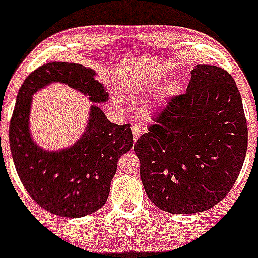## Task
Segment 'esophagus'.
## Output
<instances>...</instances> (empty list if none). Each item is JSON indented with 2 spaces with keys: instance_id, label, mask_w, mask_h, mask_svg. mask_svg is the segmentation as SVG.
I'll return each instance as SVG.
<instances>
[{
  "instance_id": "esophagus-1",
  "label": "esophagus",
  "mask_w": 258,
  "mask_h": 258,
  "mask_svg": "<svg viewBox=\"0 0 258 258\" xmlns=\"http://www.w3.org/2000/svg\"><path fill=\"white\" fill-rule=\"evenodd\" d=\"M131 130H132L133 139H135V142H136L139 136H141V133L143 132V128H142V127H139V125H137V123H132Z\"/></svg>"
}]
</instances>
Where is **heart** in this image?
<instances>
[{"mask_svg":"<svg viewBox=\"0 0 258 258\" xmlns=\"http://www.w3.org/2000/svg\"><path fill=\"white\" fill-rule=\"evenodd\" d=\"M144 95H145V90L142 88H133L132 90H126V91L123 92V96H125V97L131 99V101H135V102L141 101ZM115 105L116 107H119L120 105L119 102H115ZM144 116L145 117L149 116V109H145Z\"/></svg>","mask_w":258,"mask_h":258,"instance_id":"b5f03b06","label":"heart"}]
</instances>
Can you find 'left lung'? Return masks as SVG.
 <instances>
[{
	"mask_svg": "<svg viewBox=\"0 0 258 258\" xmlns=\"http://www.w3.org/2000/svg\"><path fill=\"white\" fill-rule=\"evenodd\" d=\"M135 143L141 179L161 210L194 214L233 187L247 149L240 92L227 71L198 64L186 92L172 96Z\"/></svg>",
	"mask_w": 258,
	"mask_h": 258,
	"instance_id": "1",
	"label": "left lung"
}]
</instances>
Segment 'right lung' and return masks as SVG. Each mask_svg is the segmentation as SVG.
I'll list each match as a JSON object with an SVG mask.
<instances>
[{
  "instance_id": "add662e5",
  "label": "right lung",
  "mask_w": 258,
  "mask_h": 258,
  "mask_svg": "<svg viewBox=\"0 0 258 258\" xmlns=\"http://www.w3.org/2000/svg\"><path fill=\"white\" fill-rule=\"evenodd\" d=\"M52 82L79 90L94 103L108 99L95 72L79 63L50 62L33 71L18 92L9 125L14 166L25 190L46 212L82 218L104 206L117 161L133 145L130 123L110 122L101 108L91 105L86 131L73 147L45 151L30 136L32 95Z\"/></svg>"
}]
</instances>
